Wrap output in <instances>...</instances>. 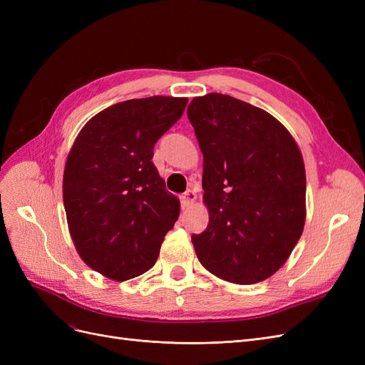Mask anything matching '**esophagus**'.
<instances>
[{"mask_svg": "<svg viewBox=\"0 0 365 365\" xmlns=\"http://www.w3.org/2000/svg\"><path fill=\"white\" fill-rule=\"evenodd\" d=\"M196 193L193 192V190H187L184 195H182V204L185 205V207H189V205H192L195 201H196Z\"/></svg>", "mask_w": 365, "mask_h": 365, "instance_id": "esophagus-1", "label": "esophagus"}]
</instances>
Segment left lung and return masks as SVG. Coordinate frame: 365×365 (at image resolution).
<instances>
[{"label":"left lung","mask_w":365,"mask_h":365,"mask_svg":"<svg viewBox=\"0 0 365 365\" xmlns=\"http://www.w3.org/2000/svg\"><path fill=\"white\" fill-rule=\"evenodd\" d=\"M204 155L210 220L192 242L202 267L236 284L279 271L306 220L300 148L280 121L227 94L195 97L187 109Z\"/></svg>","instance_id":"left-lung-1"}]
</instances>
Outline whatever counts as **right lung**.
<instances>
[{
  "label": "right lung",
  "mask_w": 365,
  "mask_h": 365,
  "mask_svg": "<svg viewBox=\"0 0 365 365\" xmlns=\"http://www.w3.org/2000/svg\"><path fill=\"white\" fill-rule=\"evenodd\" d=\"M187 102L153 96L115 103L74 140L62 182L70 235L82 260L108 279L149 271L180 216V200L165 190L152 157Z\"/></svg>",
  "instance_id": "1"
}]
</instances>
